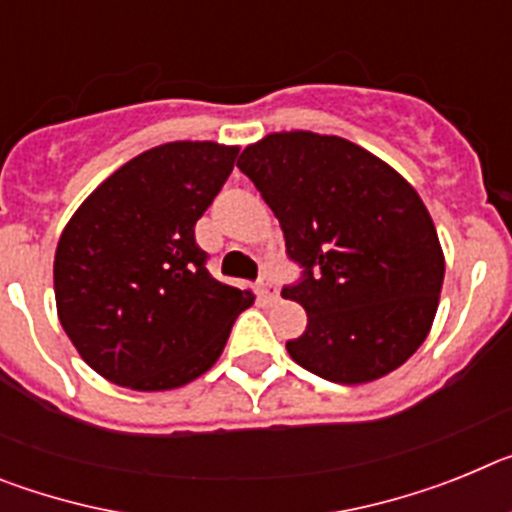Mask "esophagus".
I'll use <instances>...</instances> for the list:
<instances>
[{"label": "esophagus", "instance_id": "34e87169", "mask_svg": "<svg viewBox=\"0 0 512 512\" xmlns=\"http://www.w3.org/2000/svg\"><path fill=\"white\" fill-rule=\"evenodd\" d=\"M256 287H259V295L264 297V300H274V297H277V282H274L271 274H266V271L259 277V284H256Z\"/></svg>", "mask_w": 512, "mask_h": 512}]
</instances>
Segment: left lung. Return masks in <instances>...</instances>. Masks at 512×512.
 Here are the masks:
<instances>
[{
    "instance_id": "left-lung-1",
    "label": "left lung",
    "mask_w": 512,
    "mask_h": 512,
    "mask_svg": "<svg viewBox=\"0 0 512 512\" xmlns=\"http://www.w3.org/2000/svg\"><path fill=\"white\" fill-rule=\"evenodd\" d=\"M238 169L277 215L289 261L302 269L282 289L307 312L289 356L341 384L405 364L431 330L446 269L418 192L351 140L307 130L266 135Z\"/></svg>"
}]
</instances>
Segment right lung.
I'll use <instances>...</instances> for the list:
<instances>
[{
	"label": "right lung",
	"instance_id": "add662e5",
	"mask_svg": "<svg viewBox=\"0 0 512 512\" xmlns=\"http://www.w3.org/2000/svg\"><path fill=\"white\" fill-rule=\"evenodd\" d=\"M238 148L176 140L104 179L63 228L56 307L81 359L140 392L174 390L223 354L248 289L217 282L194 225L223 189Z\"/></svg>",
	"mask_w": 512,
	"mask_h": 512
}]
</instances>
